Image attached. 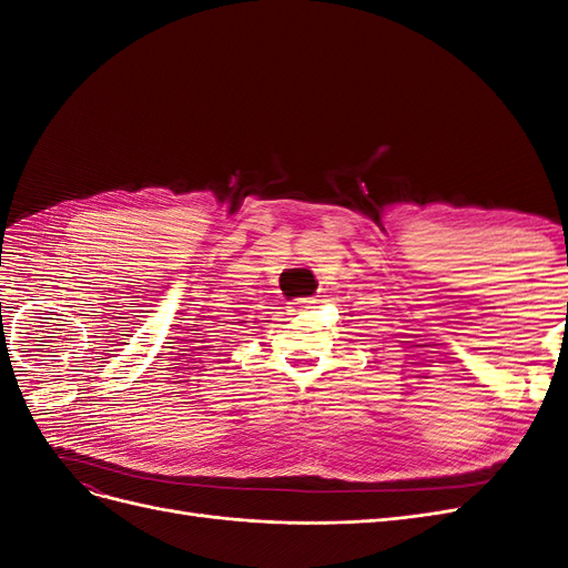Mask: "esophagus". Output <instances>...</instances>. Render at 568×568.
I'll return each instance as SVG.
<instances>
[{
  "instance_id": "esophagus-1",
  "label": "esophagus",
  "mask_w": 568,
  "mask_h": 568,
  "mask_svg": "<svg viewBox=\"0 0 568 568\" xmlns=\"http://www.w3.org/2000/svg\"><path fill=\"white\" fill-rule=\"evenodd\" d=\"M315 303H317L315 296L313 298H296V301L288 303V307H291V311H311V307H315Z\"/></svg>"
}]
</instances>
